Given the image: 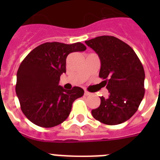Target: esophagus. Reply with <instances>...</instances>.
<instances>
[{
	"instance_id": "obj_1",
	"label": "esophagus",
	"mask_w": 160,
	"mask_h": 160,
	"mask_svg": "<svg viewBox=\"0 0 160 160\" xmlns=\"http://www.w3.org/2000/svg\"><path fill=\"white\" fill-rule=\"evenodd\" d=\"M90 94H91L90 92H89V91H87V90H85V95H86V96H87V95H90Z\"/></svg>"
}]
</instances>
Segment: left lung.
<instances>
[{
	"instance_id": "left-lung-1",
	"label": "left lung",
	"mask_w": 160,
	"mask_h": 160,
	"mask_svg": "<svg viewBox=\"0 0 160 160\" xmlns=\"http://www.w3.org/2000/svg\"><path fill=\"white\" fill-rule=\"evenodd\" d=\"M85 44L100 60L99 76L109 90V97H100V105L92 109L96 120L109 125L124 123L137 111L144 95V67L134 50L111 36H98Z\"/></svg>"
}]
</instances>
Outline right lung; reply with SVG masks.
Returning a JSON list of instances; mask_svg holds the SVG:
<instances>
[{
    "label": "right lung",
    "mask_w": 160,
    "mask_h": 160,
    "mask_svg": "<svg viewBox=\"0 0 160 160\" xmlns=\"http://www.w3.org/2000/svg\"><path fill=\"white\" fill-rule=\"evenodd\" d=\"M85 50L80 42H46L26 55L17 71L16 92L21 110L30 121L51 128L67 119L73 102L83 96L84 90L78 86L65 90L59 85L60 77L66 72L67 55Z\"/></svg>",
    "instance_id": "add662e5"
}]
</instances>
